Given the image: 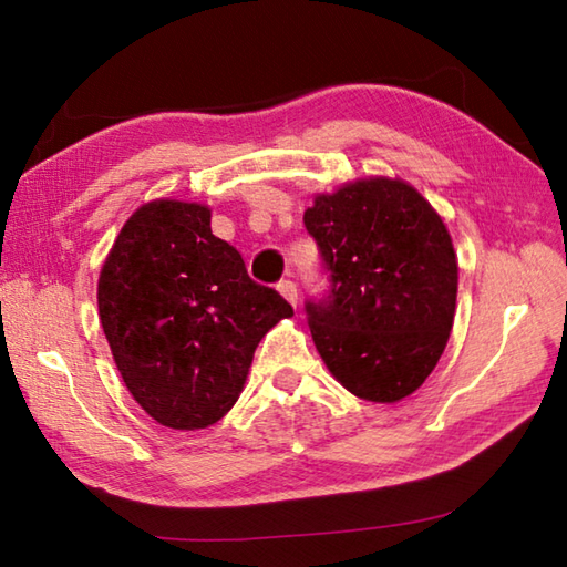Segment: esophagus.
Returning a JSON list of instances; mask_svg holds the SVG:
<instances>
[{
	"label": "esophagus",
	"instance_id": "1",
	"mask_svg": "<svg viewBox=\"0 0 567 567\" xmlns=\"http://www.w3.org/2000/svg\"><path fill=\"white\" fill-rule=\"evenodd\" d=\"M277 292H280L292 307H297V285L292 280H282L277 285Z\"/></svg>",
	"mask_w": 567,
	"mask_h": 567
}]
</instances>
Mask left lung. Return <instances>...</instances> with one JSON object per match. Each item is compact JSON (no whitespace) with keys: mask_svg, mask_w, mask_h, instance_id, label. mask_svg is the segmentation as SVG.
Instances as JSON below:
<instances>
[{"mask_svg":"<svg viewBox=\"0 0 567 567\" xmlns=\"http://www.w3.org/2000/svg\"><path fill=\"white\" fill-rule=\"evenodd\" d=\"M330 290L305 305L315 348L352 395L398 402L443 354L457 257L443 219L402 179L370 177L318 195L305 213Z\"/></svg>","mask_w":567,"mask_h":567,"instance_id":"8db88e82","label":"left lung"}]
</instances>
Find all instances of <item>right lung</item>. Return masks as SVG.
<instances>
[{
	"instance_id": "obj_1",
	"label": "right lung",
	"mask_w": 567,
	"mask_h": 567,
	"mask_svg": "<svg viewBox=\"0 0 567 567\" xmlns=\"http://www.w3.org/2000/svg\"><path fill=\"white\" fill-rule=\"evenodd\" d=\"M209 207L142 205L114 239L97 282L104 338L124 385L152 420L199 430L245 388L255 348L292 307L247 275L213 235Z\"/></svg>"
}]
</instances>
